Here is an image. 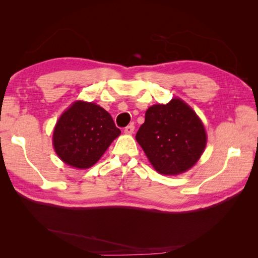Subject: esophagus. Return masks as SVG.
<instances>
[{"instance_id":"esophagus-1","label":"esophagus","mask_w":258,"mask_h":258,"mask_svg":"<svg viewBox=\"0 0 258 258\" xmlns=\"http://www.w3.org/2000/svg\"><path fill=\"white\" fill-rule=\"evenodd\" d=\"M134 131H135V126H134V124H129V126H127L126 128L123 129V132L126 135H132V134H134Z\"/></svg>"}]
</instances>
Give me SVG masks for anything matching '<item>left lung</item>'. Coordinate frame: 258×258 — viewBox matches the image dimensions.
Wrapping results in <instances>:
<instances>
[{"label":"left lung","mask_w":258,"mask_h":258,"mask_svg":"<svg viewBox=\"0 0 258 258\" xmlns=\"http://www.w3.org/2000/svg\"><path fill=\"white\" fill-rule=\"evenodd\" d=\"M136 139L155 170L168 175L189 170L207 145L204 123L178 98L148 107Z\"/></svg>","instance_id":"1"}]
</instances>
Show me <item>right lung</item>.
I'll use <instances>...</instances> for the list:
<instances>
[{
  "label": "right lung",
  "mask_w": 258,
  "mask_h": 258,
  "mask_svg": "<svg viewBox=\"0 0 258 258\" xmlns=\"http://www.w3.org/2000/svg\"><path fill=\"white\" fill-rule=\"evenodd\" d=\"M120 135L112 116L96 103L76 101L60 116L53 130L54 152L67 165L92 167Z\"/></svg>",
  "instance_id": "obj_1"
}]
</instances>
